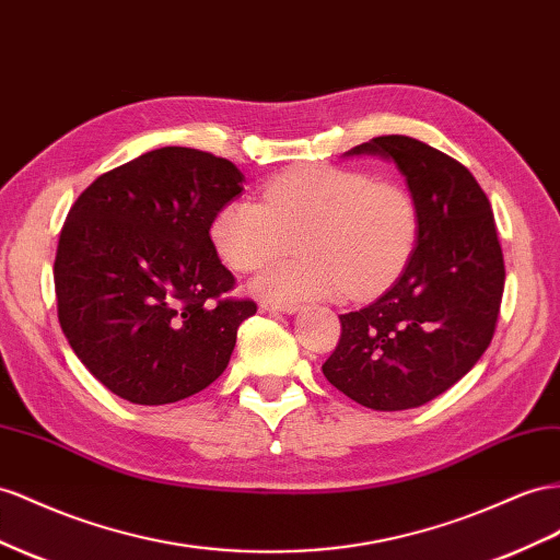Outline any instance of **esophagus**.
<instances>
[{
  "label": "esophagus",
  "instance_id": "34e87169",
  "mask_svg": "<svg viewBox=\"0 0 560 560\" xmlns=\"http://www.w3.org/2000/svg\"><path fill=\"white\" fill-rule=\"evenodd\" d=\"M264 313H287L292 315L299 311V304H292V301H261L259 306Z\"/></svg>",
  "mask_w": 560,
  "mask_h": 560
}]
</instances>
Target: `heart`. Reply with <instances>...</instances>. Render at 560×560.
I'll list each match as a JSON object with an SVG mask.
<instances>
[{"label":"heart","instance_id":"1","mask_svg":"<svg viewBox=\"0 0 560 560\" xmlns=\"http://www.w3.org/2000/svg\"><path fill=\"white\" fill-rule=\"evenodd\" d=\"M419 233L412 192L365 172L306 164L276 176L264 202L240 198L211 221V243L233 270H256L299 237L304 259L280 261L252 282L270 301L380 290L410 259Z\"/></svg>","mask_w":560,"mask_h":560}]
</instances>
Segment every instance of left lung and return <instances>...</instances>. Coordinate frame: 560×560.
Returning <instances> with one entry per match:
<instances>
[{"mask_svg":"<svg viewBox=\"0 0 560 560\" xmlns=\"http://www.w3.org/2000/svg\"><path fill=\"white\" fill-rule=\"evenodd\" d=\"M388 160L419 211L415 252L372 304L339 315L323 372L343 396L380 412L412 410L471 370L492 341L504 256L488 195L464 164L410 136H376L346 158Z\"/></svg>","mask_w":560,"mask_h":560,"instance_id":"1","label":"left lung"}]
</instances>
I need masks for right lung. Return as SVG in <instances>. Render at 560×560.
Here are the masks:
<instances>
[{"label": "right lung", "mask_w": 560, "mask_h": 560, "mask_svg": "<svg viewBox=\"0 0 560 560\" xmlns=\"http://www.w3.org/2000/svg\"><path fill=\"white\" fill-rule=\"evenodd\" d=\"M243 180L229 160L167 145L98 176L70 207L54 264L58 323L115 396L178 402L229 368L256 304L225 296L235 278L209 229Z\"/></svg>", "instance_id": "add662e5"}]
</instances>
